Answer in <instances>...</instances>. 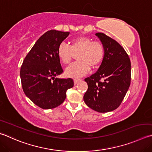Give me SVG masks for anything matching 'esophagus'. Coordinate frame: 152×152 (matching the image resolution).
<instances>
[{
  "label": "esophagus",
  "mask_w": 152,
  "mask_h": 152,
  "mask_svg": "<svg viewBox=\"0 0 152 152\" xmlns=\"http://www.w3.org/2000/svg\"><path fill=\"white\" fill-rule=\"evenodd\" d=\"M80 81V79H74V84H78Z\"/></svg>",
  "instance_id": "34e87169"
}]
</instances>
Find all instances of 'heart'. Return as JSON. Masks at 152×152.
Listing matches in <instances>:
<instances>
[{"mask_svg":"<svg viewBox=\"0 0 152 152\" xmlns=\"http://www.w3.org/2000/svg\"><path fill=\"white\" fill-rule=\"evenodd\" d=\"M76 53L78 61L69 66L65 70L67 76L73 78L85 75L90 67L92 69L98 68L104 59L105 48L102 42L93 41L92 38L84 36L72 40L70 46L62 43L58 48V56L64 64H69L74 54Z\"/></svg>","mask_w":152,"mask_h":152,"instance_id":"b5f03b06","label":"heart"}]
</instances>
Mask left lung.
<instances>
[{
	"label": "left lung",
	"instance_id": "left-lung-1",
	"mask_svg": "<svg viewBox=\"0 0 152 152\" xmlns=\"http://www.w3.org/2000/svg\"><path fill=\"white\" fill-rule=\"evenodd\" d=\"M96 35L103 44L105 55L98 71L84 80L88 88L84 100L91 109L104 113L118 108L125 97L131 82V62L117 41L102 32Z\"/></svg>",
	"mask_w": 152,
	"mask_h": 152
}]
</instances>
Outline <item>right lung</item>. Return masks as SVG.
Returning <instances> with one entry per match:
<instances>
[{"mask_svg":"<svg viewBox=\"0 0 152 152\" xmlns=\"http://www.w3.org/2000/svg\"><path fill=\"white\" fill-rule=\"evenodd\" d=\"M70 34L48 30L38 38L24 59L20 76L23 90L33 103L42 109L56 107L74 86L72 78H57L63 72L58 48Z\"/></svg>","mask_w":152,"mask_h":152,"instance_id":"1","label":"right lung"}]
</instances>
